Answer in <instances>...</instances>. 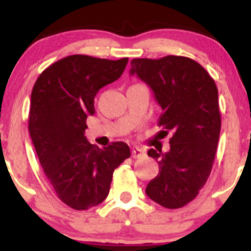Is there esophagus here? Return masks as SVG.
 Returning a JSON list of instances; mask_svg holds the SVG:
<instances>
[{"label": "esophagus", "instance_id": "obj_1", "mask_svg": "<svg viewBox=\"0 0 251 251\" xmlns=\"http://www.w3.org/2000/svg\"><path fill=\"white\" fill-rule=\"evenodd\" d=\"M144 155V150L139 148H133L132 149V158L137 159V158H140Z\"/></svg>", "mask_w": 251, "mask_h": 251}]
</instances>
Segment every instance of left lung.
Masks as SVG:
<instances>
[{"label": "left lung", "mask_w": 251, "mask_h": 251, "mask_svg": "<svg viewBox=\"0 0 251 251\" xmlns=\"http://www.w3.org/2000/svg\"><path fill=\"white\" fill-rule=\"evenodd\" d=\"M131 66L129 74L148 83L162 108L158 126L172 133L169 152L149 150L159 174L146 195L164 208H181L197 197L214 164L221 132L217 86L190 57L133 59Z\"/></svg>", "instance_id": "1"}]
</instances>
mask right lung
<instances>
[{
	"instance_id": "right-lung-1",
	"label": "right lung",
	"mask_w": 251,
	"mask_h": 251,
	"mask_svg": "<svg viewBox=\"0 0 251 251\" xmlns=\"http://www.w3.org/2000/svg\"><path fill=\"white\" fill-rule=\"evenodd\" d=\"M127 62L70 55L46 68L31 91L28 129L37 158L57 197L74 210L105 201L114 170L131 155L127 144L99 149L85 137L94 97L122 76Z\"/></svg>"
}]
</instances>
